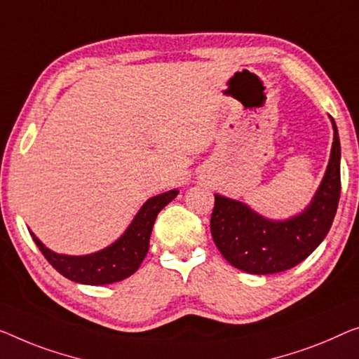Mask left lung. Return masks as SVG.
<instances>
[{
  "label": "left lung",
  "mask_w": 359,
  "mask_h": 359,
  "mask_svg": "<svg viewBox=\"0 0 359 359\" xmlns=\"http://www.w3.org/2000/svg\"><path fill=\"white\" fill-rule=\"evenodd\" d=\"M327 170L311 205L287 221H269L242 201L214 195L211 235L233 267L250 274H276L306 259L332 226L340 200V140L335 121Z\"/></svg>",
  "instance_id": "8db88e82"
}]
</instances>
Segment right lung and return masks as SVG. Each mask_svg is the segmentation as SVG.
Returning a JSON list of instances; mask_svg holds the SVG:
<instances>
[{"label":"right lung","instance_id":"1","mask_svg":"<svg viewBox=\"0 0 359 359\" xmlns=\"http://www.w3.org/2000/svg\"><path fill=\"white\" fill-rule=\"evenodd\" d=\"M177 194L179 190H170L149 198L119 240L92 255H57L46 248L34 233L30 232V235L48 263L69 280L85 283V285L114 283L130 277L140 267L148 253L149 237H151L153 224L156 221L158 212L172 201Z\"/></svg>","mask_w":359,"mask_h":359}]
</instances>
